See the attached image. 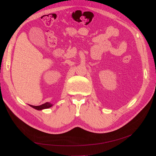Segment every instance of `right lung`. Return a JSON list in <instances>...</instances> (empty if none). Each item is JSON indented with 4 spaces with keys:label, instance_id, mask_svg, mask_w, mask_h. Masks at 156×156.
<instances>
[{
    "label": "right lung",
    "instance_id": "1",
    "mask_svg": "<svg viewBox=\"0 0 156 156\" xmlns=\"http://www.w3.org/2000/svg\"><path fill=\"white\" fill-rule=\"evenodd\" d=\"M30 105V107L36 108V109H37V110H41V109H44V108H48L51 107L52 106V104L47 102V103H44V104H42L39 106H34V105Z\"/></svg>",
    "mask_w": 156,
    "mask_h": 156
}]
</instances>
